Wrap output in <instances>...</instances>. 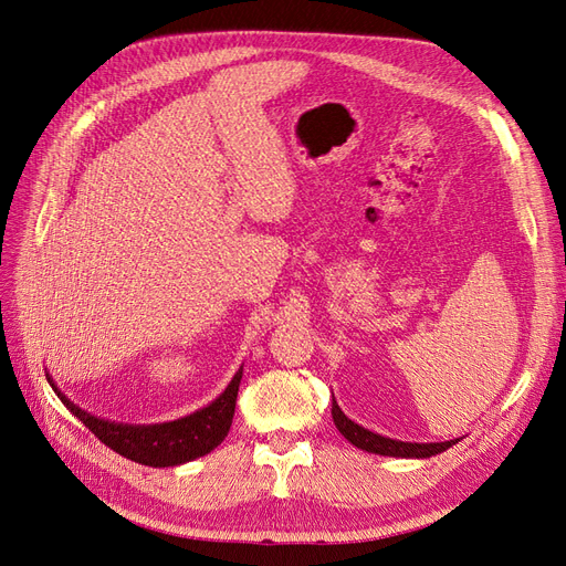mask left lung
<instances>
[{"mask_svg": "<svg viewBox=\"0 0 566 566\" xmlns=\"http://www.w3.org/2000/svg\"><path fill=\"white\" fill-rule=\"evenodd\" d=\"M333 420L337 424V430L345 434V439H349L356 449L380 453V455H394V458H430L451 449L453 443L460 441V439H453V441H441V443H408V441L380 437L366 430V427L352 422L345 413H342L335 399H333Z\"/></svg>", "mask_w": 566, "mask_h": 566, "instance_id": "1", "label": "left lung"}]
</instances>
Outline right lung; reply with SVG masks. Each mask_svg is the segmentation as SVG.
Masks as SVG:
<instances>
[{
    "instance_id": "right-lung-1",
    "label": "right lung",
    "mask_w": 566,
    "mask_h": 566,
    "mask_svg": "<svg viewBox=\"0 0 566 566\" xmlns=\"http://www.w3.org/2000/svg\"><path fill=\"white\" fill-rule=\"evenodd\" d=\"M241 378L243 368L233 375V380L224 389V394L214 399L208 408L198 410L193 416L163 424H117L94 418L90 413H84V410L77 408L71 399H65L49 378L46 380L59 394L63 406L71 408V413L80 418L82 424H87L90 430L115 453L125 455L134 462H142V465L148 468H172L210 453L224 441L235 413V397Z\"/></svg>"
}]
</instances>
